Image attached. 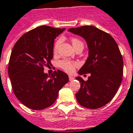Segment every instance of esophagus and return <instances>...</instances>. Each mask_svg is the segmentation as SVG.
Returning a JSON list of instances; mask_svg holds the SVG:
<instances>
[{"label":"esophagus","instance_id":"esophagus-1","mask_svg":"<svg viewBox=\"0 0 133 133\" xmlns=\"http://www.w3.org/2000/svg\"><path fill=\"white\" fill-rule=\"evenodd\" d=\"M74 79V78L73 76H69V80L70 81H73Z\"/></svg>","mask_w":133,"mask_h":133}]
</instances>
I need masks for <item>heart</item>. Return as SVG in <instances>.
I'll return each instance as SVG.
<instances>
[{"label": "heart", "mask_w": 133, "mask_h": 133, "mask_svg": "<svg viewBox=\"0 0 133 133\" xmlns=\"http://www.w3.org/2000/svg\"><path fill=\"white\" fill-rule=\"evenodd\" d=\"M61 39H58L54 44L53 51L55 53H57V51H58L59 45L61 44ZM71 41H72V44L74 48H76V46H78L79 44H83V43L79 39L76 38V37H72L71 39ZM58 65L61 69H63L64 71H65L68 73L74 72L75 68L78 66V63L77 62L70 61V60H68V59H63V60L59 61Z\"/></svg>", "instance_id": "1"}]
</instances>
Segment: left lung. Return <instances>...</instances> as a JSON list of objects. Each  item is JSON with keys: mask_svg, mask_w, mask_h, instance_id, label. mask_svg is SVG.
<instances>
[{"mask_svg": "<svg viewBox=\"0 0 133 133\" xmlns=\"http://www.w3.org/2000/svg\"><path fill=\"white\" fill-rule=\"evenodd\" d=\"M68 31L83 37L89 48V57L78 74L91 75L86 81L76 78L81 83L76 100L85 108L102 107L112 100L122 81L123 59L119 47L111 35L94 26Z\"/></svg>", "mask_w": 133, "mask_h": 133, "instance_id": "obj_1", "label": "left lung"}]
</instances>
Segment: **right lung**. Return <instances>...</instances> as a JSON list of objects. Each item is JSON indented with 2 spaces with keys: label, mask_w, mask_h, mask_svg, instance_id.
<instances>
[{
  "label": "right lung",
  "mask_w": 133,
  "mask_h": 133,
  "mask_svg": "<svg viewBox=\"0 0 133 133\" xmlns=\"http://www.w3.org/2000/svg\"><path fill=\"white\" fill-rule=\"evenodd\" d=\"M65 29L40 26L24 34L14 45L8 67L14 94L26 107L42 110L55 102L59 91L68 82L65 72L51 75L44 68L51 64L54 41Z\"/></svg>",
  "instance_id": "add662e5"
}]
</instances>
